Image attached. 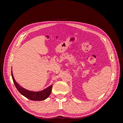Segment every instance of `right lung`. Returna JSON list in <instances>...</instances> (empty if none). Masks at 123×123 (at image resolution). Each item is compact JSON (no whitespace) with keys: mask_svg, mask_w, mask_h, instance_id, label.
<instances>
[{"mask_svg":"<svg viewBox=\"0 0 123 123\" xmlns=\"http://www.w3.org/2000/svg\"><path fill=\"white\" fill-rule=\"evenodd\" d=\"M11 75H12V79L14 85L15 86L18 91L22 95L29 99L32 100H38V101H40V100H44L47 98L48 97H49V96L51 93L52 88V85H51L50 86L44 89V90L40 91L34 92L29 91L20 86L16 82L13 77L12 71H11Z\"/></svg>","mask_w":123,"mask_h":123,"instance_id":"add662e5","label":"right lung"}]
</instances>
